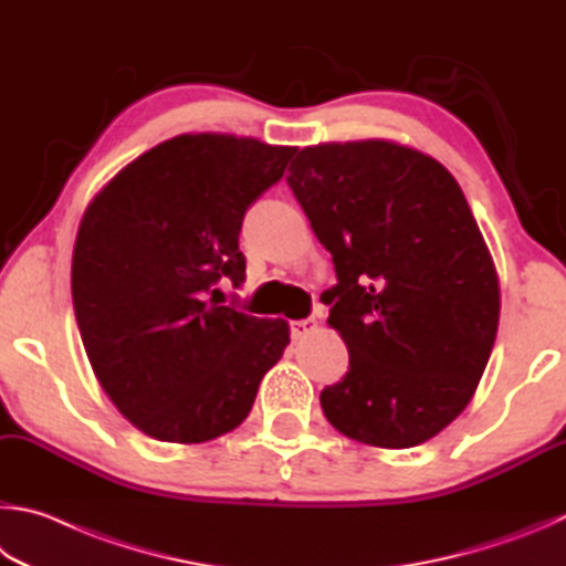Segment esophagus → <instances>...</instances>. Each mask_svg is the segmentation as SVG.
I'll list each match as a JSON object with an SVG mask.
<instances>
[{
    "label": "esophagus",
    "instance_id": "esophagus-1",
    "mask_svg": "<svg viewBox=\"0 0 566 566\" xmlns=\"http://www.w3.org/2000/svg\"><path fill=\"white\" fill-rule=\"evenodd\" d=\"M313 331H318V321L315 318H305V321H291V335L295 340L305 338V335H311Z\"/></svg>",
    "mask_w": 566,
    "mask_h": 566
}]
</instances>
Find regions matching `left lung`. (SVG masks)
Masks as SVG:
<instances>
[{"label": "left lung", "mask_w": 566, "mask_h": 566, "mask_svg": "<svg viewBox=\"0 0 566 566\" xmlns=\"http://www.w3.org/2000/svg\"><path fill=\"white\" fill-rule=\"evenodd\" d=\"M289 186L333 255L328 325L350 368L321 392L345 438L405 450L468 408L500 323V281L460 184L385 138L305 146Z\"/></svg>", "instance_id": "1"}]
</instances>
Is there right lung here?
<instances>
[{
    "mask_svg": "<svg viewBox=\"0 0 566 566\" xmlns=\"http://www.w3.org/2000/svg\"><path fill=\"white\" fill-rule=\"evenodd\" d=\"M295 146L181 134L122 168L78 226L72 298L96 380L148 438L198 444L238 428L291 343L283 318L208 298L245 281L243 216Z\"/></svg>",
    "mask_w": 566,
    "mask_h": 566,
    "instance_id": "right-lung-1",
    "label": "right lung"
}]
</instances>
